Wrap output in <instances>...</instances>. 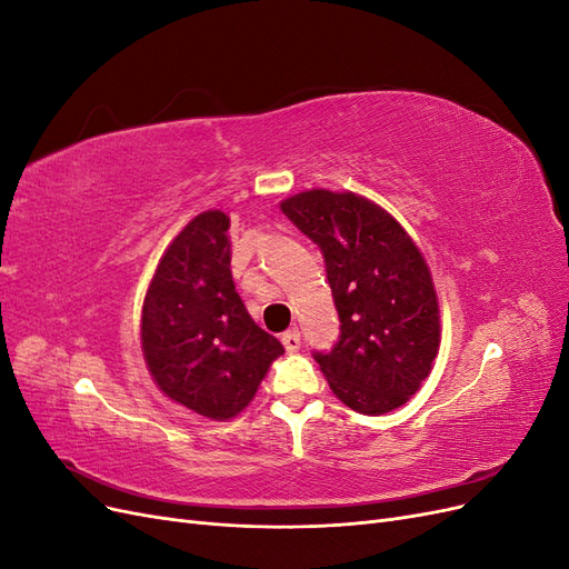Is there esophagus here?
<instances>
[{
  "label": "esophagus",
  "mask_w": 569,
  "mask_h": 569,
  "mask_svg": "<svg viewBox=\"0 0 569 569\" xmlns=\"http://www.w3.org/2000/svg\"><path fill=\"white\" fill-rule=\"evenodd\" d=\"M280 339H282L287 351H299L301 349V335H299L297 327H291V330H287Z\"/></svg>",
  "instance_id": "obj_1"
}]
</instances>
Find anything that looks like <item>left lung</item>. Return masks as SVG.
Instances as JSON below:
<instances>
[{"mask_svg":"<svg viewBox=\"0 0 569 569\" xmlns=\"http://www.w3.org/2000/svg\"><path fill=\"white\" fill-rule=\"evenodd\" d=\"M325 258L341 322L313 358L337 399L363 416L403 406L439 353V301L425 258L382 206L353 192L308 189L280 203Z\"/></svg>","mask_w":569,"mask_h":569,"instance_id":"left-lung-1","label":"left lung"}]
</instances>
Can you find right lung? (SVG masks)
Returning a JSON list of instances; mask_svg holds the SVG:
<instances>
[{"instance_id": "add662e5", "label": "right lung", "mask_w": 569, "mask_h": 569, "mask_svg": "<svg viewBox=\"0 0 569 569\" xmlns=\"http://www.w3.org/2000/svg\"><path fill=\"white\" fill-rule=\"evenodd\" d=\"M228 230L222 211L189 220L161 256L142 306V353L153 382L209 420L242 412L284 353L237 295Z\"/></svg>"}]
</instances>
